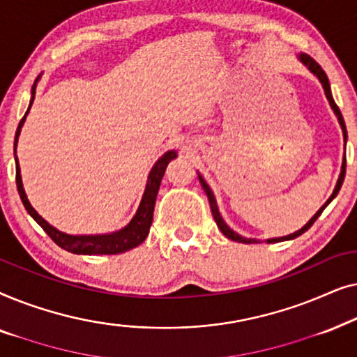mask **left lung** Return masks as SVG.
<instances>
[{"instance_id":"left-lung-1","label":"left lung","mask_w":357,"mask_h":357,"mask_svg":"<svg viewBox=\"0 0 357 357\" xmlns=\"http://www.w3.org/2000/svg\"><path fill=\"white\" fill-rule=\"evenodd\" d=\"M299 61L302 63V65H304L307 70H309L312 75H314L317 79L320 81V84H321V87H324V91H325V96H326V99H328V102H330V107L331 109H333V112H335V115H336V119H338V123H340V126H341V130H343V138H344V149H346V141H348V133H346V125H344V120H343V115H341V112H340V109H338V105L335 104V100H333V96H331V87H330V82H328V77H326V75H325V71L321 70L320 68V65L319 63H317L314 58H310L309 55H305V53H301L299 56ZM344 174H346V153L343 154V164H341V172H340V177H338V182H336V185H335V190H333V193H331V197L326 199L325 202V204L324 206H321L319 211H317L314 216L310 218V221L305 224L304 227L302 229H299V231H296L294 234H289V236H284V237H278V238H268V243H276V242H282V241H292V238H296V237H299V236H302V234H304L305 231H309L310 229V226L312 224H314L315 221H317V218L320 216L321 214V211H324V209L328 206V204L333 202V198L336 197V195H338V192H340V188H341V185H343V180H344ZM198 180H199V183H202V187H203V190L204 192H206V195H208V199H209V204H211V213H213V218H214V221H216V224H218V227L221 229V232L224 234V236H226L227 238H231V241H234V242H242V243H257V242H260V241H257V238H248V237H242L241 234H237L236 231H232L231 227L227 226L226 224V221H224L222 219V216H221V213H219V208H218V203H216V198H214V193H213V190L209 188V185L206 183V180H204L203 177H202V174L198 172Z\"/></svg>"}]
</instances>
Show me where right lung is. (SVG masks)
I'll return each mask as SVG.
<instances>
[{
  "mask_svg": "<svg viewBox=\"0 0 357 357\" xmlns=\"http://www.w3.org/2000/svg\"><path fill=\"white\" fill-rule=\"evenodd\" d=\"M40 79V76L37 77L36 82H33L32 91H31V104H29V109L26 115L22 116V120L19 121V126L16 130V138H14V159H16V185L19 197L22 199L24 208L27 209V213L31 214L38 226H40L43 231H45L53 242L56 243L58 247H61L63 250L76 253V255H116V253L128 252L131 248L138 247L139 243L146 241L149 234V227L153 224V214H154V204H155V197H158L160 182H162L164 172L167 169V164L170 160L177 158V151H167L160 158L155 160L153 169L149 170L148 182H146V188L143 193V198H141V203L138 209H136V214L133 219L126 224L123 229L120 231L110 232V234H97V236H71V234L58 231L56 227H53L48 224L45 219H43L40 214H38L36 209L32 208L31 202L27 199L26 190H24L22 185V177H21V167H19V160L16 155V148H17V139L19 135H21V130L24 126V121H26V116L31 110L32 102L36 99V87L37 82Z\"/></svg>",
  "mask_w": 357,
  "mask_h": 357,
  "instance_id": "add662e5",
  "label": "right lung"
}]
</instances>
